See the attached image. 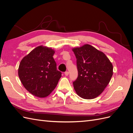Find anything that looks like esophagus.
<instances>
[{"instance_id":"obj_1","label":"esophagus","mask_w":133,"mask_h":133,"mask_svg":"<svg viewBox=\"0 0 133 133\" xmlns=\"http://www.w3.org/2000/svg\"><path fill=\"white\" fill-rule=\"evenodd\" d=\"M64 74H65V75L66 76H68V75H69V72H68V71H65V73H64Z\"/></svg>"}]
</instances>
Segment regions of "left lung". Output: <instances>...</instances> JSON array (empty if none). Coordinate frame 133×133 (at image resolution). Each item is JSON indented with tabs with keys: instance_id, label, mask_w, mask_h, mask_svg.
Wrapping results in <instances>:
<instances>
[{
	"instance_id": "8db88e82",
	"label": "left lung",
	"mask_w": 133,
	"mask_h": 133,
	"mask_svg": "<svg viewBox=\"0 0 133 133\" xmlns=\"http://www.w3.org/2000/svg\"><path fill=\"white\" fill-rule=\"evenodd\" d=\"M72 50L78 71V78L73 83L74 89L80 97L94 99L110 82L113 74L112 64L105 54L89 44Z\"/></svg>"
}]
</instances>
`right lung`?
Masks as SVG:
<instances>
[{"instance_id": "right-lung-1", "label": "right lung", "mask_w": 133, "mask_h": 133, "mask_svg": "<svg viewBox=\"0 0 133 133\" xmlns=\"http://www.w3.org/2000/svg\"><path fill=\"white\" fill-rule=\"evenodd\" d=\"M55 51L39 46L21 60L18 69L20 80L25 89L39 98L49 95L57 87L62 73L53 57Z\"/></svg>"}]
</instances>
